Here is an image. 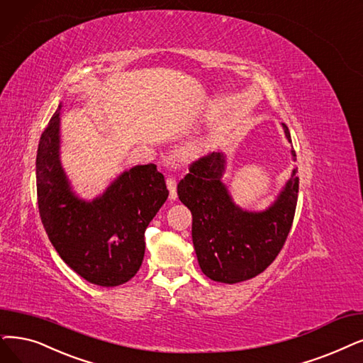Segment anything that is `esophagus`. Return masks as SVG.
I'll return each instance as SVG.
<instances>
[{"mask_svg":"<svg viewBox=\"0 0 363 363\" xmlns=\"http://www.w3.org/2000/svg\"><path fill=\"white\" fill-rule=\"evenodd\" d=\"M167 187L169 191V198L176 199L177 198V180L174 179L172 176H168L167 177Z\"/></svg>","mask_w":363,"mask_h":363,"instance_id":"34e87169","label":"esophagus"}]
</instances>
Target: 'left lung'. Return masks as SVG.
I'll return each mask as SVG.
<instances>
[{
	"label": "left lung",
	"mask_w": 363,
	"mask_h": 363,
	"mask_svg": "<svg viewBox=\"0 0 363 363\" xmlns=\"http://www.w3.org/2000/svg\"><path fill=\"white\" fill-rule=\"evenodd\" d=\"M283 128L291 141L289 128ZM292 155L296 157L295 150ZM223 171V153L201 156L177 184V194L192 213V241L202 272L234 284L256 277L279 256L294 223L299 179L294 169L277 201L262 213H250L232 202L220 182Z\"/></svg>",
	"instance_id": "1"
}]
</instances>
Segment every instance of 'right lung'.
<instances>
[{
	"mask_svg": "<svg viewBox=\"0 0 363 363\" xmlns=\"http://www.w3.org/2000/svg\"><path fill=\"white\" fill-rule=\"evenodd\" d=\"M60 110L43 131L35 161L38 211L64 262L89 283L113 287L131 280L146 250L144 232L168 198L155 164L137 165L86 202L71 192L60 162Z\"/></svg>",
	"mask_w": 363,
	"mask_h": 363,
	"instance_id": "add662e5",
	"label": "right lung"
}]
</instances>
